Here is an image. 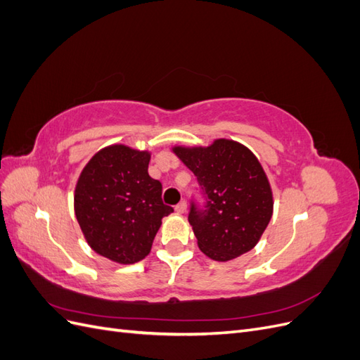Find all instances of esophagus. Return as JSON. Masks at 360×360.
<instances>
[{
  "label": "esophagus",
  "instance_id": "34e87169",
  "mask_svg": "<svg viewBox=\"0 0 360 360\" xmlns=\"http://www.w3.org/2000/svg\"><path fill=\"white\" fill-rule=\"evenodd\" d=\"M174 209H176L177 213H184L188 209V204H186V201H180L176 207H174Z\"/></svg>",
  "mask_w": 360,
  "mask_h": 360
}]
</instances>
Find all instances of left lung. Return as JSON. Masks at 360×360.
<instances>
[{
  "mask_svg": "<svg viewBox=\"0 0 360 360\" xmlns=\"http://www.w3.org/2000/svg\"><path fill=\"white\" fill-rule=\"evenodd\" d=\"M197 177L204 209L192 201L189 224L202 252L228 261L252 249L274 213V195L252 151L230 139L209 147H174Z\"/></svg>",
  "mask_w": 360,
  "mask_h": 360,
  "instance_id": "left-lung-1",
  "label": "left lung"
}]
</instances>
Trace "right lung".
<instances>
[{
	"label": "right lung",
	"mask_w": 360,
	"mask_h": 360,
	"mask_svg": "<svg viewBox=\"0 0 360 360\" xmlns=\"http://www.w3.org/2000/svg\"><path fill=\"white\" fill-rule=\"evenodd\" d=\"M148 151L110 146L82 169L75 189V214L90 248L120 264L150 252L162 217V184L148 176Z\"/></svg>",
	"instance_id": "1"
}]
</instances>
